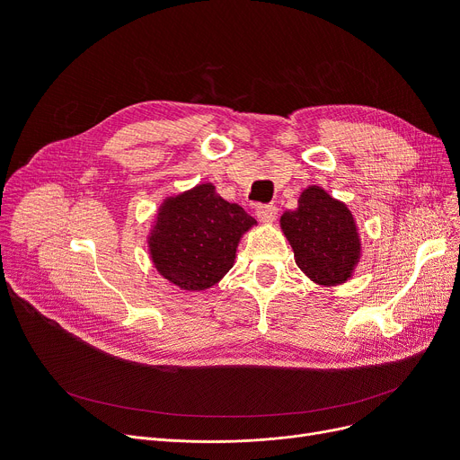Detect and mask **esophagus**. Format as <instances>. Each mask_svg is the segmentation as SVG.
Segmentation results:
<instances>
[{"label":"esophagus","mask_w":460,"mask_h":460,"mask_svg":"<svg viewBox=\"0 0 460 460\" xmlns=\"http://www.w3.org/2000/svg\"><path fill=\"white\" fill-rule=\"evenodd\" d=\"M255 214H257L259 220H262V222H274L276 216H278V208L274 205H257Z\"/></svg>","instance_id":"esophagus-1"}]
</instances>
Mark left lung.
Instances as JSON below:
<instances>
[{
  "mask_svg": "<svg viewBox=\"0 0 460 460\" xmlns=\"http://www.w3.org/2000/svg\"><path fill=\"white\" fill-rule=\"evenodd\" d=\"M279 222L298 269L311 281L337 285L352 276L361 244L345 203L319 186H309L302 191L298 208L287 210Z\"/></svg>",
  "mask_w": 460,
  "mask_h": 460,
  "instance_id": "left-lung-1",
  "label": "left lung"
}]
</instances>
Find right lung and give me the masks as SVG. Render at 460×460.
Returning <instances> with one entry per match:
<instances>
[{
    "label": "right lung",
    "mask_w": 460,
    "mask_h": 460,
    "mask_svg": "<svg viewBox=\"0 0 460 460\" xmlns=\"http://www.w3.org/2000/svg\"><path fill=\"white\" fill-rule=\"evenodd\" d=\"M255 224L210 182L199 184L162 203L149 236L151 259L167 281L184 291H205L233 269L240 236Z\"/></svg>",
    "instance_id": "1"
}]
</instances>
